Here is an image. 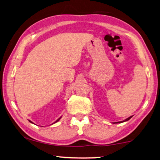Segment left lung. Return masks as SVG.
Here are the masks:
<instances>
[{
    "label": "left lung",
    "instance_id": "1",
    "mask_svg": "<svg viewBox=\"0 0 160 160\" xmlns=\"http://www.w3.org/2000/svg\"><path fill=\"white\" fill-rule=\"evenodd\" d=\"M131 117H132V116H130V117H128V118H126V120H124V121H123V122H125V121H128V120H129V119H130V118H131Z\"/></svg>",
    "mask_w": 160,
    "mask_h": 160
}]
</instances>
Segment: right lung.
Segmentation results:
<instances>
[{
  "label": "right lung",
  "mask_w": 160,
  "mask_h": 160,
  "mask_svg": "<svg viewBox=\"0 0 160 160\" xmlns=\"http://www.w3.org/2000/svg\"><path fill=\"white\" fill-rule=\"evenodd\" d=\"M60 118H58V120L56 121V122H57V121H59V119H60ZM30 122H31V123H32V121H30ZM56 122H55V123H56Z\"/></svg>",
  "instance_id": "1"
}]
</instances>
